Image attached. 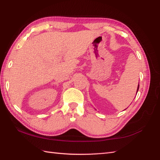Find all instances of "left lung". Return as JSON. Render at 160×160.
I'll return each mask as SVG.
<instances>
[{
    "label": "left lung",
    "instance_id": "left-lung-1",
    "mask_svg": "<svg viewBox=\"0 0 160 160\" xmlns=\"http://www.w3.org/2000/svg\"><path fill=\"white\" fill-rule=\"evenodd\" d=\"M138 90H139V83H138V88H137V93H138ZM137 93H136V94H137Z\"/></svg>",
    "mask_w": 160,
    "mask_h": 160
}]
</instances>
